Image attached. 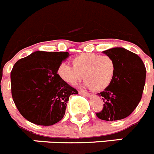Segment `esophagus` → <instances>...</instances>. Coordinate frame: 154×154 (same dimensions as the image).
Instances as JSON below:
<instances>
[{
    "label": "esophagus",
    "instance_id": "obj_1",
    "mask_svg": "<svg viewBox=\"0 0 154 154\" xmlns=\"http://www.w3.org/2000/svg\"><path fill=\"white\" fill-rule=\"evenodd\" d=\"M79 93H80V95H85V96H87V97L90 95V94H89V92H86V91H83V90L79 91Z\"/></svg>",
    "mask_w": 154,
    "mask_h": 154
}]
</instances>
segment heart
Returning <instances> with one entry per match:
<instances>
[{
	"instance_id": "obj_1",
	"label": "heart",
	"mask_w": 154,
	"mask_h": 154,
	"mask_svg": "<svg viewBox=\"0 0 154 154\" xmlns=\"http://www.w3.org/2000/svg\"><path fill=\"white\" fill-rule=\"evenodd\" d=\"M73 66L62 63L58 74L65 82L74 85L83 77L84 85L95 91L103 90L111 84L117 71V64L109 56L82 53L72 59Z\"/></svg>"
}]
</instances>
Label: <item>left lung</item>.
Listing matches in <instances>:
<instances>
[{"label":"left lung","instance_id":"1","mask_svg":"<svg viewBox=\"0 0 154 154\" xmlns=\"http://www.w3.org/2000/svg\"><path fill=\"white\" fill-rule=\"evenodd\" d=\"M103 53L114 59L117 71L111 84L98 93L104 104L96 116L106 121L122 120L129 116L141 101L146 68L138 55L124 48L115 47Z\"/></svg>","mask_w":154,"mask_h":154}]
</instances>
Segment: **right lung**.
Here are the masks:
<instances>
[{
  "mask_svg": "<svg viewBox=\"0 0 154 154\" xmlns=\"http://www.w3.org/2000/svg\"><path fill=\"white\" fill-rule=\"evenodd\" d=\"M67 52L37 51L19 59L10 73L11 92L19 113L31 123L52 126L63 118L76 89L57 74Z\"/></svg>",
  "mask_w": 154,
  "mask_h": 154,
  "instance_id": "1",
  "label": "right lung"
}]
</instances>
